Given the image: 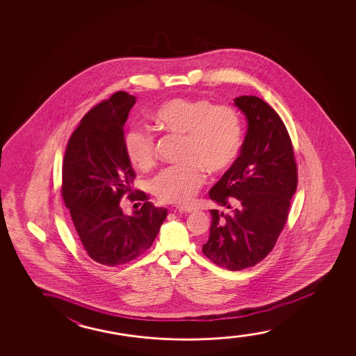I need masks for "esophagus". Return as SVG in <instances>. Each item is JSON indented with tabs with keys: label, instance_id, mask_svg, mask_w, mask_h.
Instances as JSON below:
<instances>
[{
	"label": "esophagus",
	"instance_id": "34e87169",
	"mask_svg": "<svg viewBox=\"0 0 356 356\" xmlns=\"http://www.w3.org/2000/svg\"><path fill=\"white\" fill-rule=\"evenodd\" d=\"M177 210L180 213H193L195 208L193 207H188V205H180V207H177Z\"/></svg>",
	"mask_w": 356,
	"mask_h": 356
}]
</instances>
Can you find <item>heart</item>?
Segmentation results:
<instances>
[{
  "label": "heart",
  "mask_w": 356,
  "mask_h": 356,
  "mask_svg": "<svg viewBox=\"0 0 356 356\" xmlns=\"http://www.w3.org/2000/svg\"><path fill=\"white\" fill-rule=\"evenodd\" d=\"M156 127L185 137L181 161L152 181V191L164 203L186 204L204 182V170L220 175L229 170L243 145L238 113L207 98H172L153 113ZM125 153L132 165L148 170L156 163V140L143 127H134L125 136Z\"/></svg>",
  "instance_id": "heart-1"
}]
</instances>
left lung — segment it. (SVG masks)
<instances>
[{
	"label": "left lung",
	"instance_id": "8db88e82",
	"mask_svg": "<svg viewBox=\"0 0 356 356\" xmlns=\"http://www.w3.org/2000/svg\"><path fill=\"white\" fill-rule=\"evenodd\" d=\"M248 122L234 166L209 191L226 211L210 210L205 257L231 271L260 263L273 250L297 190V164L287 129L277 113L255 96L234 98Z\"/></svg>",
	"mask_w": 356,
	"mask_h": 356
}]
</instances>
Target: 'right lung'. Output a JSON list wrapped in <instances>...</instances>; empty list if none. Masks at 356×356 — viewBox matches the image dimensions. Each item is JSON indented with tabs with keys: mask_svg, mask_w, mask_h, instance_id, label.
<instances>
[{
	"mask_svg": "<svg viewBox=\"0 0 356 356\" xmlns=\"http://www.w3.org/2000/svg\"><path fill=\"white\" fill-rule=\"evenodd\" d=\"M136 97L120 91L92 108L69 138L62 169V195L88 257L106 266L129 263L151 247L168 209L131 190L135 171L125 153L124 124ZM145 203L132 216L120 200Z\"/></svg>",
	"mask_w": 356,
	"mask_h": 356,
	"instance_id": "add662e5",
	"label": "right lung"
}]
</instances>
